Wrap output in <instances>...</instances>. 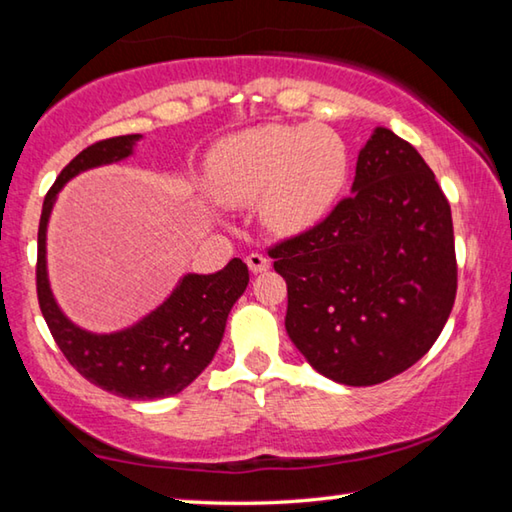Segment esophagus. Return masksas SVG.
Segmentation results:
<instances>
[{
  "label": "esophagus",
  "mask_w": 512,
  "mask_h": 512,
  "mask_svg": "<svg viewBox=\"0 0 512 512\" xmlns=\"http://www.w3.org/2000/svg\"><path fill=\"white\" fill-rule=\"evenodd\" d=\"M246 264L253 273H264V271H268V266H271V259L262 253H250L246 257Z\"/></svg>",
  "instance_id": "34e87169"
}]
</instances>
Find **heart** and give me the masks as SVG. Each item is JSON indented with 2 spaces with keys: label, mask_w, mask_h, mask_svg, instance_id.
<instances>
[{
  "label": "heart",
  "mask_w": 512,
  "mask_h": 512,
  "mask_svg": "<svg viewBox=\"0 0 512 512\" xmlns=\"http://www.w3.org/2000/svg\"><path fill=\"white\" fill-rule=\"evenodd\" d=\"M348 153L325 126L264 124L225 137L207 158V187L225 205L259 198V216L275 235H298L332 210Z\"/></svg>",
  "instance_id": "heart-1"
}]
</instances>
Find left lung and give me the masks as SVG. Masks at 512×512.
Here are the masks:
<instances>
[{
  "instance_id": "obj_1",
  "label": "left lung",
  "mask_w": 512,
  "mask_h": 512,
  "mask_svg": "<svg viewBox=\"0 0 512 512\" xmlns=\"http://www.w3.org/2000/svg\"><path fill=\"white\" fill-rule=\"evenodd\" d=\"M268 255L287 280L289 339L345 386L411 368L452 314V210L422 155L388 128L361 149L352 194Z\"/></svg>"
}]
</instances>
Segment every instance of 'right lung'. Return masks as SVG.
I'll list each match as a JSON object with an SVG mask.
<instances>
[{"label":"right lung","instance_id":"obj_1","mask_svg":"<svg viewBox=\"0 0 512 512\" xmlns=\"http://www.w3.org/2000/svg\"><path fill=\"white\" fill-rule=\"evenodd\" d=\"M140 135H119L94 142L60 171L42 203L38 228L36 287L40 311L65 359L103 391L128 400H158L187 388L214 359L225 320L248 287V266L241 259L212 275H185L176 291L140 323L115 334H92L76 327L51 296L47 280V223L56 194L69 178L133 153Z\"/></svg>","mask_w":512,"mask_h":512}]
</instances>
